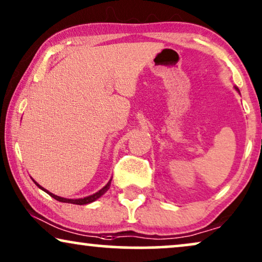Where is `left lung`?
Segmentation results:
<instances>
[{"instance_id":"1","label":"left lung","mask_w":262,"mask_h":262,"mask_svg":"<svg viewBox=\"0 0 262 262\" xmlns=\"http://www.w3.org/2000/svg\"><path fill=\"white\" fill-rule=\"evenodd\" d=\"M235 90L237 91V92H238V93H239V90H238V89H237V87H235Z\"/></svg>"}]
</instances>
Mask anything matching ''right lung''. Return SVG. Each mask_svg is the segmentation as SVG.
Here are the masks:
<instances>
[{"instance_id":"right-lung-1","label":"right lung","mask_w":262,"mask_h":262,"mask_svg":"<svg viewBox=\"0 0 262 262\" xmlns=\"http://www.w3.org/2000/svg\"><path fill=\"white\" fill-rule=\"evenodd\" d=\"M33 182L36 183V186H37L38 188H40L41 190H44L45 193H48L49 195H50L51 198L56 199V200H57V201H61V202H67V204H74V205H86V204H91V202L96 201L97 199H99L100 196H102L103 194H105V193H106V190L109 189V188H110L111 179H110L109 182H107V183L105 184V186H104V187L102 188V189L97 191V193L92 194V195H89V196H85V198H80V199H67V198H62V196H58V195H55V194H52V193H50V191H49V190L45 189V188L41 187L40 184H38V183H37L36 181H34V180H33Z\"/></svg>"}]
</instances>
